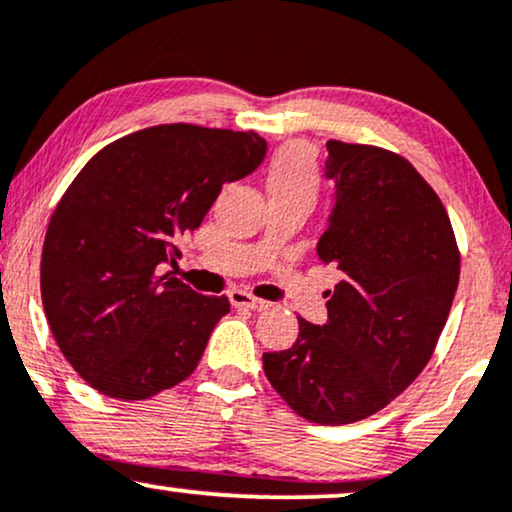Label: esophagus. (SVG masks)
Masks as SVG:
<instances>
[{
    "mask_svg": "<svg viewBox=\"0 0 512 512\" xmlns=\"http://www.w3.org/2000/svg\"><path fill=\"white\" fill-rule=\"evenodd\" d=\"M229 302L234 306H243V309H250V311H262V309H267V306H269V302H264V299H257L255 295H250V292H245L241 288L229 290Z\"/></svg>",
    "mask_w": 512,
    "mask_h": 512,
    "instance_id": "obj_1",
    "label": "esophagus"
}]
</instances>
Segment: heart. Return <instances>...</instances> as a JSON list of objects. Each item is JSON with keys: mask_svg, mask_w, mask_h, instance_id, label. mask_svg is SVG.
<instances>
[{"mask_svg": "<svg viewBox=\"0 0 512 512\" xmlns=\"http://www.w3.org/2000/svg\"><path fill=\"white\" fill-rule=\"evenodd\" d=\"M271 201H304L313 206L320 194V173L313 152L302 142H288L271 156L267 168Z\"/></svg>", "mask_w": 512, "mask_h": 512, "instance_id": "1", "label": "heart"}]
</instances>
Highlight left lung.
Returning a JSON list of instances; mask_svg holds the SVG:
<instances>
[{"instance_id": "8db88e82", "label": "left lung", "mask_w": 512, "mask_h": 512, "mask_svg": "<svg viewBox=\"0 0 512 512\" xmlns=\"http://www.w3.org/2000/svg\"><path fill=\"white\" fill-rule=\"evenodd\" d=\"M335 208L318 257L342 281L327 323L264 353V374L299 417L342 426L384 410L431 360L459 285L461 255L438 194L400 154L327 142Z\"/></svg>"}]
</instances>
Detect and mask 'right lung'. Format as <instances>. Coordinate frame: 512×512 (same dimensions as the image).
<instances>
[{
	"label": "right lung",
	"instance_id": "obj_1",
	"mask_svg": "<svg viewBox=\"0 0 512 512\" xmlns=\"http://www.w3.org/2000/svg\"><path fill=\"white\" fill-rule=\"evenodd\" d=\"M267 154L257 133L161 124L100 149L53 210L42 250V302L53 339L95 391L147 400L196 370L227 297L166 267L199 229L224 182Z\"/></svg>",
	"mask_w": 512,
	"mask_h": 512
}]
</instances>
